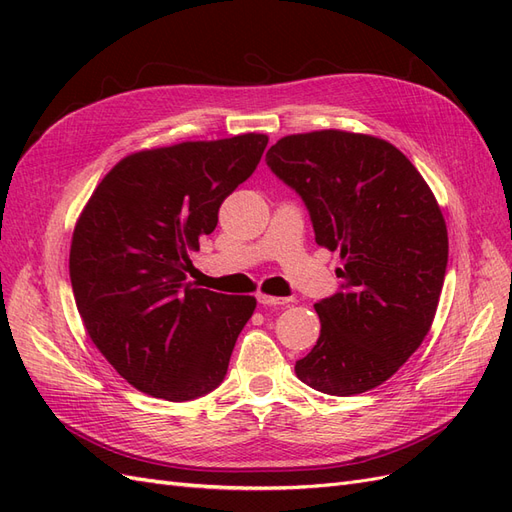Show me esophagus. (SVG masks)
Here are the masks:
<instances>
[{"mask_svg":"<svg viewBox=\"0 0 512 512\" xmlns=\"http://www.w3.org/2000/svg\"><path fill=\"white\" fill-rule=\"evenodd\" d=\"M260 305H288L292 299H280V297H269V294H258Z\"/></svg>","mask_w":512,"mask_h":512,"instance_id":"esophagus-1","label":"esophagus"}]
</instances>
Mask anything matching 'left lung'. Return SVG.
<instances>
[{
  "mask_svg": "<svg viewBox=\"0 0 512 512\" xmlns=\"http://www.w3.org/2000/svg\"><path fill=\"white\" fill-rule=\"evenodd\" d=\"M265 160L301 196L316 243L344 260L342 286L314 305L320 337L294 365L297 378L337 397L376 389L436 316L448 262L436 198L404 153L367 134L284 136Z\"/></svg>",
  "mask_w": 512,
  "mask_h": 512,
  "instance_id": "left-lung-1",
  "label": "left lung"
}]
</instances>
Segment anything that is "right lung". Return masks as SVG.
I'll list each match as a JSON object with an SVG mask.
<instances>
[{
  "mask_svg": "<svg viewBox=\"0 0 512 512\" xmlns=\"http://www.w3.org/2000/svg\"><path fill=\"white\" fill-rule=\"evenodd\" d=\"M267 143L241 134L132 153L91 194L70 245L72 292L91 342L134 389L190 401L222 384L256 299L196 288L190 252Z\"/></svg>",
  "mask_w": 512,
  "mask_h": 512,
  "instance_id": "add662e5",
  "label": "right lung"
}]
</instances>
